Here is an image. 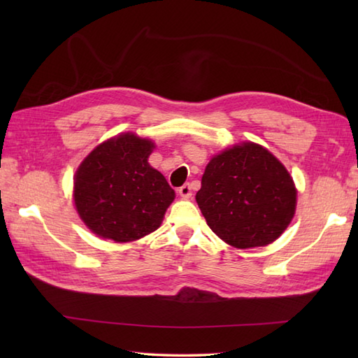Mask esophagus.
I'll use <instances>...</instances> for the list:
<instances>
[{
  "label": "esophagus",
  "mask_w": 358,
  "mask_h": 358,
  "mask_svg": "<svg viewBox=\"0 0 358 358\" xmlns=\"http://www.w3.org/2000/svg\"><path fill=\"white\" fill-rule=\"evenodd\" d=\"M178 194H180L181 199H185V200L191 199V196H192V187H191V185H183V186H181L178 189Z\"/></svg>",
  "instance_id": "esophagus-1"
}]
</instances>
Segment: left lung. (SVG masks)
Returning a JSON list of instances; mask_svg holds the SVG:
<instances>
[{
  "label": "left lung",
  "instance_id": "8db88e82",
  "mask_svg": "<svg viewBox=\"0 0 358 358\" xmlns=\"http://www.w3.org/2000/svg\"><path fill=\"white\" fill-rule=\"evenodd\" d=\"M206 223L227 245L266 246L291 223L296 189L268 149L241 143L212 157L195 195Z\"/></svg>",
  "mask_w": 358,
  "mask_h": 358
}]
</instances>
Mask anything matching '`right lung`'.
I'll use <instances>...</instances> for the list:
<instances>
[{"label":"right lung","instance_id":"add662e5","mask_svg":"<svg viewBox=\"0 0 358 358\" xmlns=\"http://www.w3.org/2000/svg\"><path fill=\"white\" fill-rule=\"evenodd\" d=\"M155 144L126 132L83 159L73 177L80 218L101 238L127 243L157 231L175 199L162 172L148 158Z\"/></svg>","mask_w":358,"mask_h":358}]
</instances>
